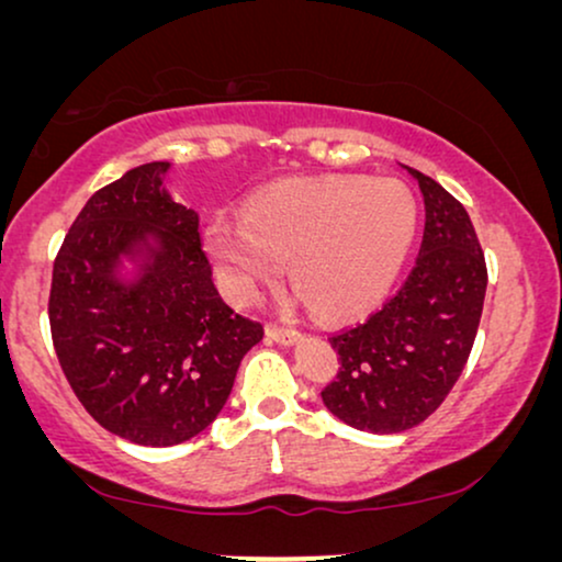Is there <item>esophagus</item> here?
I'll use <instances>...</instances> for the list:
<instances>
[{
    "mask_svg": "<svg viewBox=\"0 0 562 562\" xmlns=\"http://www.w3.org/2000/svg\"><path fill=\"white\" fill-rule=\"evenodd\" d=\"M266 335L271 337V340H276V342H283V345H291V342H296L299 337V329H294V327H286V325H268L266 327Z\"/></svg>",
    "mask_w": 562,
    "mask_h": 562,
    "instance_id": "34e87169",
    "label": "esophagus"
}]
</instances>
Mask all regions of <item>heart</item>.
<instances>
[{"instance_id":"heart-1","label":"heart","mask_w":562,"mask_h":562,"mask_svg":"<svg viewBox=\"0 0 562 562\" xmlns=\"http://www.w3.org/2000/svg\"><path fill=\"white\" fill-rule=\"evenodd\" d=\"M419 210L394 179H291L256 191L245 214L220 212L204 243L229 294L250 302L260 283L291 279L314 312L350 317L386 294L409 256Z\"/></svg>"}]
</instances>
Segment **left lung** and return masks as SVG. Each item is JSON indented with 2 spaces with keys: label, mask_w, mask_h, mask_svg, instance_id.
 I'll return each instance as SVG.
<instances>
[{
  "label": "left lung",
  "mask_w": 562,
  "mask_h": 562,
  "mask_svg": "<svg viewBox=\"0 0 562 562\" xmlns=\"http://www.w3.org/2000/svg\"><path fill=\"white\" fill-rule=\"evenodd\" d=\"M425 196V235L409 276L366 322L329 337L337 375L322 402L345 425L375 435L417 427L456 386L486 296V258L465 206L406 168Z\"/></svg>",
  "instance_id": "8db88e82"
}]
</instances>
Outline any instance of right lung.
<instances>
[{"label":"right lung","instance_id":"right-lung-1","mask_svg":"<svg viewBox=\"0 0 562 562\" xmlns=\"http://www.w3.org/2000/svg\"><path fill=\"white\" fill-rule=\"evenodd\" d=\"M168 164H145L83 204L53 263L48 319L58 363L83 409L112 435L168 448L210 427L263 325L222 302L199 214L160 191ZM161 240L143 282L113 263Z\"/></svg>","mask_w":562,"mask_h":562}]
</instances>
